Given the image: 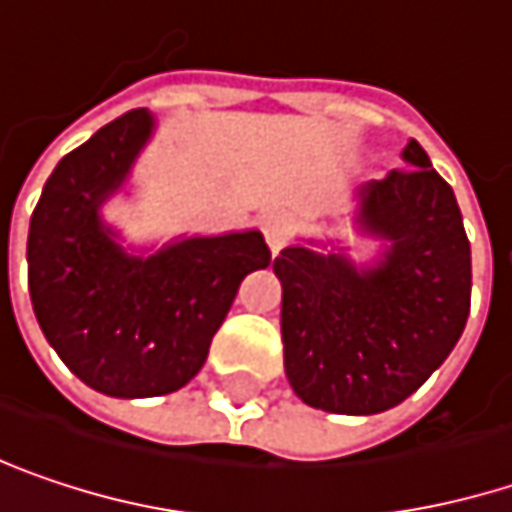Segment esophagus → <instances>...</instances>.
<instances>
[{
  "mask_svg": "<svg viewBox=\"0 0 512 512\" xmlns=\"http://www.w3.org/2000/svg\"><path fill=\"white\" fill-rule=\"evenodd\" d=\"M260 228H263V237H266V243H269V249H272L275 255L284 249L286 243H289V237H292L289 217L281 214V211H269V214L260 220Z\"/></svg>",
  "mask_w": 512,
  "mask_h": 512,
  "instance_id": "34e87169",
  "label": "esophagus"
}]
</instances>
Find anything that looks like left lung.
I'll return each mask as SVG.
<instances>
[{
  "label": "left lung",
  "instance_id": "left-lung-1",
  "mask_svg": "<svg viewBox=\"0 0 512 512\" xmlns=\"http://www.w3.org/2000/svg\"><path fill=\"white\" fill-rule=\"evenodd\" d=\"M403 156L406 167L362 188L359 226L391 240L376 269L301 246L272 263L284 286V368L307 406L333 414L400 406L464 333L472 257L458 199L417 141Z\"/></svg>",
  "mask_w": 512,
  "mask_h": 512
}]
</instances>
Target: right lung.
I'll use <instances>...</instances> for the list:
<instances>
[{
	"label": "right lung",
	"mask_w": 512,
	"mask_h": 512,
	"mask_svg": "<svg viewBox=\"0 0 512 512\" xmlns=\"http://www.w3.org/2000/svg\"><path fill=\"white\" fill-rule=\"evenodd\" d=\"M150 127L133 109L63 156L28 228V289L48 345L89 388L127 400L188 385L243 278L272 260L260 231L196 237L147 260L112 243L98 205Z\"/></svg>",
	"instance_id": "obj_1"
}]
</instances>
